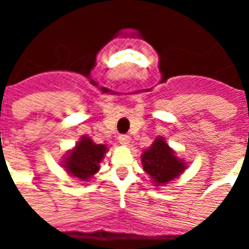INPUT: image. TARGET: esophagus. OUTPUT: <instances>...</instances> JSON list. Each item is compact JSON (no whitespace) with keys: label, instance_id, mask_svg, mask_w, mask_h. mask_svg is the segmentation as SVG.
<instances>
[{"label":"esophagus","instance_id":"esophagus-1","mask_svg":"<svg viewBox=\"0 0 249 249\" xmlns=\"http://www.w3.org/2000/svg\"><path fill=\"white\" fill-rule=\"evenodd\" d=\"M118 141H120L121 144H123V146H127V144L129 143V136L120 135L118 136Z\"/></svg>","mask_w":249,"mask_h":249}]
</instances>
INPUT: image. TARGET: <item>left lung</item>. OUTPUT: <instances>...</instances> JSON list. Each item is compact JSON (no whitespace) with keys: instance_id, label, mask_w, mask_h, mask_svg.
<instances>
[{"instance_id":"1","label":"left lung","mask_w":249,"mask_h":249,"mask_svg":"<svg viewBox=\"0 0 249 249\" xmlns=\"http://www.w3.org/2000/svg\"><path fill=\"white\" fill-rule=\"evenodd\" d=\"M144 172L148 173L157 186L168 183L184 171V163L175 156V152L164 142V138H157L142 155Z\"/></svg>"}]
</instances>
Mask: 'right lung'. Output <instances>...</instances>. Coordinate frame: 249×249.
<instances>
[{
    "mask_svg": "<svg viewBox=\"0 0 249 249\" xmlns=\"http://www.w3.org/2000/svg\"><path fill=\"white\" fill-rule=\"evenodd\" d=\"M106 153V144H96L83 136L76 148L68 153L63 167L70 175L87 181L100 169V162Z\"/></svg>",
    "mask_w": 249,
    "mask_h": 249,
    "instance_id": "add662e5",
    "label": "right lung"
}]
</instances>
